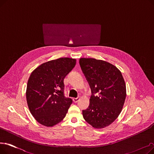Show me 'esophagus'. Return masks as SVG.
Returning <instances> with one entry per match:
<instances>
[{
    "instance_id": "1",
    "label": "esophagus",
    "mask_w": 154,
    "mask_h": 154,
    "mask_svg": "<svg viewBox=\"0 0 154 154\" xmlns=\"http://www.w3.org/2000/svg\"><path fill=\"white\" fill-rule=\"evenodd\" d=\"M79 99H80V97H76V98L73 99V101H74L75 103H76L79 100Z\"/></svg>"
}]
</instances>
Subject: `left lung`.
<instances>
[{"instance_id":"obj_1","label":"left lung","mask_w":154,"mask_h":154,"mask_svg":"<svg viewBox=\"0 0 154 154\" xmlns=\"http://www.w3.org/2000/svg\"><path fill=\"white\" fill-rule=\"evenodd\" d=\"M79 63L92 92L89 106L82 110L84 119L95 128L106 127L118 117L125 102L126 85L122 73L101 60L81 58Z\"/></svg>"}]
</instances>
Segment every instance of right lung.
Returning <instances> with one entry per match:
<instances>
[{"label":"right lung","mask_w":154,"mask_h":154,"mask_svg":"<svg viewBox=\"0 0 154 154\" xmlns=\"http://www.w3.org/2000/svg\"><path fill=\"white\" fill-rule=\"evenodd\" d=\"M75 63V59L60 58L41 64L31 73L27 102L32 115L40 124L52 127L66 117L72 100L64 95L63 80Z\"/></svg>","instance_id":"obj_1"}]
</instances>
